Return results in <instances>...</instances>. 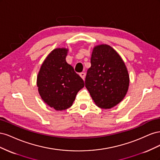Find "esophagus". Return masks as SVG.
<instances>
[{"label":"esophagus","instance_id":"esophagus-1","mask_svg":"<svg viewBox=\"0 0 160 160\" xmlns=\"http://www.w3.org/2000/svg\"><path fill=\"white\" fill-rule=\"evenodd\" d=\"M79 75H80V77H81V78L83 79H85V72H80V73H79Z\"/></svg>","mask_w":160,"mask_h":160}]
</instances>
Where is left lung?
<instances>
[{"label":"left lung","instance_id":"obj_1","mask_svg":"<svg viewBox=\"0 0 160 160\" xmlns=\"http://www.w3.org/2000/svg\"><path fill=\"white\" fill-rule=\"evenodd\" d=\"M91 64L85 87L92 99L100 108L115 107L124 99L129 89V75L124 61L111 46L101 44L93 47Z\"/></svg>","mask_w":160,"mask_h":160}]
</instances>
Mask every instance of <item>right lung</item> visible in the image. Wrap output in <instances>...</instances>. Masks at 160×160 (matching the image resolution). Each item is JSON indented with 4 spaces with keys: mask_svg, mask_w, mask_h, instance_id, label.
Returning <instances> with one entry per match:
<instances>
[{
    "mask_svg": "<svg viewBox=\"0 0 160 160\" xmlns=\"http://www.w3.org/2000/svg\"><path fill=\"white\" fill-rule=\"evenodd\" d=\"M69 49L57 48L47 55L37 75V85L41 99L56 111L68 109L72 105L83 80L66 61Z\"/></svg>",
    "mask_w": 160,
    "mask_h": 160,
    "instance_id": "right-lung-1",
    "label": "right lung"
}]
</instances>
